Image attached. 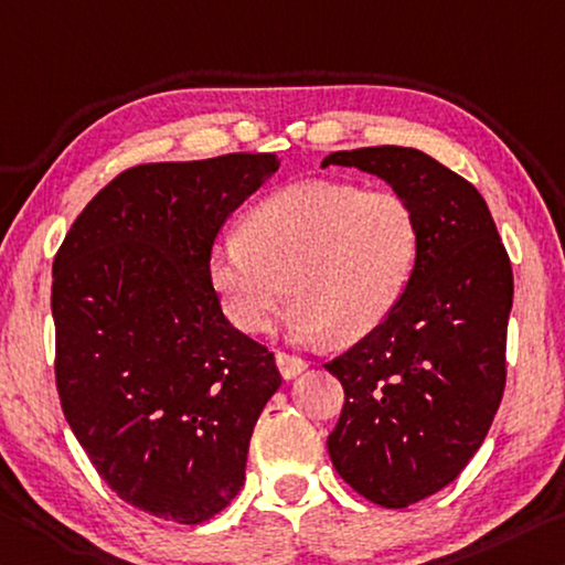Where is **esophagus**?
Returning <instances> with one entry per match:
<instances>
[{
    "label": "esophagus",
    "mask_w": 565,
    "mask_h": 565,
    "mask_svg": "<svg viewBox=\"0 0 565 565\" xmlns=\"http://www.w3.org/2000/svg\"><path fill=\"white\" fill-rule=\"evenodd\" d=\"M276 366H279L284 380H294V377H299L303 370H307V362H303L301 356L276 352Z\"/></svg>",
    "instance_id": "obj_1"
}]
</instances>
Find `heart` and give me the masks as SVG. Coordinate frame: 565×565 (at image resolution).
<instances>
[{
  "label": "heart",
  "mask_w": 565,
  "mask_h": 565,
  "mask_svg": "<svg viewBox=\"0 0 565 565\" xmlns=\"http://www.w3.org/2000/svg\"><path fill=\"white\" fill-rule=\"evenodd\" d=\"M419 256V221L397 191L329 178L279 188L250 205L241 236L213 241L205 262L226 319L262 334L289 294L297 342H360L392 317Z\"/></svg>",
  "instance_id": "obj_1"
}]
</instances>
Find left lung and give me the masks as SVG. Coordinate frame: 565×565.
<instances>
[{"label":"left lung","mask_w":565,"mask_h":565,"mask_svg":"<svg viewBox=\"0 0 565 565\" xmlns=\"http://www.w3.org/2000/svg\"><path fill=\"white\" fill-rule=\"evenodd\" d=\"M382 178L412 203L419 256L399 307L327 362L344 409L329 458L360 495L407 508L460 476L505 387L513 268L478 188L423 150H337L321 168Z\"/></svg>","instance_id":"8db88e82"}]
</instances>
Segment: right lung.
<instances>
[{"label":"right lung","mask_w":565,"mask_h":565,"mask_svg":"<svg viewBox=\"0 0 565 565\" xmlns=\"http://www.w3.org/2000/svg\"><path fill=\"white\" fill-rule=\"evenodd\" d=\"M276 170L274 153L125 170L52 264L62 412L118 498L163 521L203 523L238 495L281 387L274 354L223 317L205 274L223 223Z\"/></svg>","instance_id":"right-lung-1"}]
</instances>
